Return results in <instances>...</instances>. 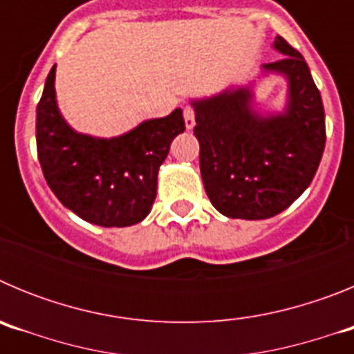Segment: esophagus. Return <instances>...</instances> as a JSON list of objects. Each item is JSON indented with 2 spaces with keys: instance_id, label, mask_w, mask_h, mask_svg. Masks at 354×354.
I'll use <instances>...</instances> for the list:
<instances>
[{
  "instance_id": "1",
  "label": "esophagus",
  "mask_w": 354,
  "mask_h": 354,
  "mask_svg": "<svg viewBox=\"0 0 354 354\" xmlns=\"http://www.w3.org/2000/svg\"><path fill=\"white\" fill-rule=\"evenodd\" d=\"M184 124H186V129H193L195 127V111L189 106L184 108Z\"/></svg>"
}]
</instances>
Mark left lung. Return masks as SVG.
I'll return each mask as SVG.
<instances>
[{"mask_svg": "<svg viewBox=\"0 0 354 354\" xmlns=\"http://www.w3.org/2000/svg\"><path fill=\"white\" fill-rule=\"evenodd\" d=\"M273 49L282 58L262 65L257 79L286 80L282 110L260 108L257 80L192 99L205 193L227 218L266 220L286 211L310 186L323 158L324 108L310 68L282 37H274Z\"/></svg>", "mask_w": 354, "mask_h": 354, "instance_id": "obj_1", "label": "left lung"}]
</instances>
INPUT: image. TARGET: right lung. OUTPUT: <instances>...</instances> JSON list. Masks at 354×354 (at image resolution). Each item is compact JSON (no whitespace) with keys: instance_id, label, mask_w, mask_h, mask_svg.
<instances>
[{"instance_id":"obj_1","label":"right lung","mask_w":354,"mask_h":354,"mask_svg":"<svg viewBox=\"0 0 354 354\" xmlns=\"http://www.w3.org/2000/svg\"><path fill=\"white\" fill-rule=\"evenodd\" d=\"M55 77L56 65L37 106V152L48 186L65 207L88 223H140L154 204L158 171L170 143L186 129L183 109L143 120L111 138L77 133L60 113Z\"/></svg>"}]
</instances>
